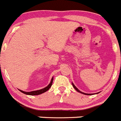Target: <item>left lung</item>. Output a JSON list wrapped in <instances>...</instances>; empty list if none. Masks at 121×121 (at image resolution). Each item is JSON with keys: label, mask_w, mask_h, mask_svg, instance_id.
<instances>
[{"label": "left lung", "mask_w": 121, "mask_h": 121, "mask_svg": "<svg viewBox=\"0 0 121 121\" xmlns=\"http://www.w3.org/2000/svg\"><path fill=\"white\" fill-rule=\"evenodd\" d=\"M72 86H73V88H75V90L76 91H77L78 92H80V93H81V94H84V95H94V94H85V93H83V92H81V91H80L77 88H76V86H75V85H74V84L73 83H72ZM96 94H99V93H96Z\"/></svg>", "instance_id": "left-lung-1"}]
</instances>
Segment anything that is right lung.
I'll use <instances>...</instances> for the list:
<instances>
[{"label":"right lung","instance_id":"obj_1","mask_svg":"<svg viewBox=\"0 0 121 121\" xmlns=\"http://www.w3.org/2000/svg\"><path fill=\"white\" fill-rule=\"evenodd\" d=\"M53 80V78H52V79H51V82H50V83L47 86L45 87V88H43V89H39V90L34 91H31V92H25V91H22V90H19H19L21 92L23 93V94H26V95H40V94H43V93L45 92H46L47 91H48L49 89V88H51V86H52V85Z\"/></svg>","mask_w":121,"mask_h":121}]
</instances>
